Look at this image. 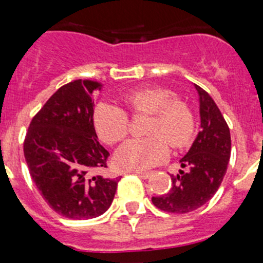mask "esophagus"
<instances>
[{"label":"esophagus","instance_id":"obj_1","mask_svg":"<svg viewBox=\"0 0 263 263\" xmlns=\"http://www.w3.org/2000/svg\"><path fill=\"white\" fill-rule=\"evenodd\" d=\"M135 173L137 174V176L140 177V178H142V179H147L148 177L151 176V173L150 172H142V171H136L135 172Z\"/></svg>","mask_w":263,"mask_h":263}]
</instances>
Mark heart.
Returning <instances> with one entry per match:
<instances>
[{
	"label": "heart",
	"mask_w": 263,
	"mask_h": 263,
	"mask_svg": "<svg viewBox=\"0 0 263 263\" xmlns=\"http://www.w3.org/2000/svg\"><path fill=\"white\" fill-rule=\"evenodd\" d=\"M171 90L161 86H144L122 97L124 108L132 115L151 113L145 139L124 142L115 155L121 169H148L168 159L169 144L174 148L190 145L195 134V117L187 103L173 98ZM94 126L100 139L115 145L126 139L131 124L127 113L112 103H100L94 110Z\"/></svg>",
	"instance_id": "heart-1"
}]
</instances>
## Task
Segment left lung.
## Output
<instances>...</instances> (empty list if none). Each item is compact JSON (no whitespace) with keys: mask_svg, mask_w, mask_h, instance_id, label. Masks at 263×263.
Segmentation results:
<instances>
[{"mask_svg":"<svg viewBox=\"0 0 263 263\" xmlns=\"http://www.w3.org/2000/svg\"><path fill=\"white\" fill-rule=\"evenodd\" d=\"M195 87L200 97L201 129L179 160L183 169L171 176V190L151 198L156 208L166 213H191L209 202L221 184L230 159L229 127L213 98L198 85Z\"/></svg>","mask_w":263,"mask_h":263,"instance_id":"obj_1","label":"left lung"}]
</instances>
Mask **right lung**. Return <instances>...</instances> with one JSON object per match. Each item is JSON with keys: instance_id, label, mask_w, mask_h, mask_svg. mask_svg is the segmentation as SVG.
<instances>
[{"instance_id": "obj_1", "label": "right lung", "mask_w": 263, "mask_h": 263, "mask_svg": "<svg viewBox=\"0 0 263 263\" xmlns=\"http://www.w3.org/2000/svg\"><path fill=\"white\" fill-rule=\"evenodd\" d=\"M103 84L63 85L31 119L24 141L29 173L50 208L67 219L100 216L115 198L119 177L94 174L109 153L94 128V95Z\"/></svg>"}]
</instances>
